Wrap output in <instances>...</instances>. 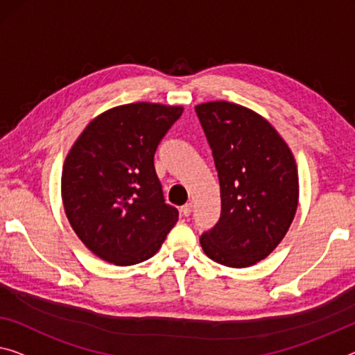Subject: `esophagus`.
<instances>
[{
    "label": "esophagus",
    "mask_w": 355,
    "mask_h": 355,
    "mask_svg": "<svg viewBox=\"0 0 355 355\" xmlns=\"http://www.w3.org/2000/svg\"><path fill=\"white\" fill-rule=\"evenodd\" d=\"M181 214H182V216H185V217H189L190 214H192V203L184 205L182 208H181Z\"/></svg>",
    "instance_id": "obj_1"
}]
</instances>
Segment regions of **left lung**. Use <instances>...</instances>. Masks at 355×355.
<instances>
[{"mask_svg": "<svg viewBox=\"0 0 355 355\" xmlns=\"http://www.w3.org/2000/svg\"><path fill=\"white\" fill-rule=\"evenodd\" d=\"M220 184V219L200 236L205 254L246 268L276 249L298 205L295 159L279 133L257 112L234 103L195 106Z\"/></svg>", "mask_w": 355, "mask_h": 355, "instance_id": "1", "label": "left lung"}]
</instances>
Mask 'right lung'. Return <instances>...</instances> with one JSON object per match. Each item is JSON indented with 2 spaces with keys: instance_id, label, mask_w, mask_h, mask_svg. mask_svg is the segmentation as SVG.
Returning <instances> with one entry per match:
<instances>
[{
  "instance_id": "add662e5",
  "label": "right lung",
  "mask_w": 355,
  "mask_h": 355,
  "mask_svg": "<svg viewBox=\"0 0 355 355\" xmlns=\"http://www.w3.org/2000/svg\"><path fill=\"white\" fill-rule=\"evenodd\" d=\"M181 106L132 103L95 117L71 147L62 173L67 217L80 241L114 265L150 259L179 212L165 203L154 155Z\"/></svg>"
}]
</instances>
